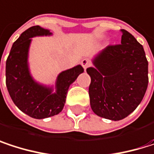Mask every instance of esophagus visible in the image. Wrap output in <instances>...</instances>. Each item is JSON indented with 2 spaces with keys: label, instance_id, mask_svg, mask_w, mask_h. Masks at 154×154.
<instances>
[{
  "label": "esophagus",
  "instance_id": "34e87169",
  "mask_svg": "<svg viewBox=\"0 0 154 154\" xmlns=\"http://www.w3.org/2000/svg\"><path fill=\"white\" fill-rule=\"evenodd\" d=\"M81 65L84 68V69L85 70L87 68H89L91 66V61L88 59H84V60H81Z\"/></svg>",
  "mask_w": 154,
  "mask_h": 154
}]
</instances>
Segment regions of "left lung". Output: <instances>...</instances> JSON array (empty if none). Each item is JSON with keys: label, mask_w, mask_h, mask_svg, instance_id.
<instances>
[{"label": "left lung", "mask_w": 154, "mask_h": 154, "mask_svg": "<svg viewBox=\"0 0 154 154\" xmlns=\"http://www.w3.org/2000/svg\"><path fill=\"white\" fill-rule=\"evenodd\" d=\"M121 44L99 52L86 69L91 77L90 105L99 117L120 120L142 102L148 85V61L143 46L121 29Z\"/></svg>", "instance_id": "left-lung-1"}]
</instances>
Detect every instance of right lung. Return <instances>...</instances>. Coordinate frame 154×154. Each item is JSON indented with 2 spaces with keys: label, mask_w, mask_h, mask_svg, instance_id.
I'll list each match as a JSON object with an SVG mask.
<instances>
[{
  "label": "right lung",
  "mask_w": 154,
  "mask_h": 154,
  "mask_svg": "<svg viewBox=\"0 0 154 154\" xmlns=\"http://www.w3.org/2000/svg\"><path fill=\"white\" fill-rule=\"evenodd\" d=\"M51 33L39 26L23 32L14 42L6 60V85L9 94L21 111L34 119H45L59 114L64 107L69 85L84 72L81 65L60 73L55 89L35 82L29 72L27 58L32 37L51 35Z\"/></svg>",
  "instance_id": "obj_1"
}]
</instances>
